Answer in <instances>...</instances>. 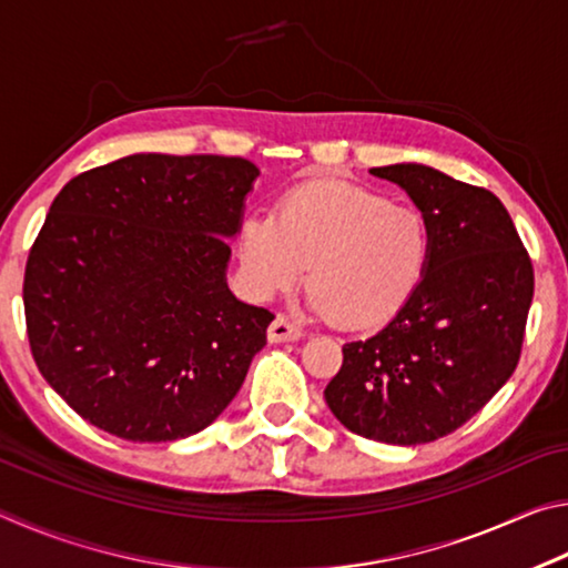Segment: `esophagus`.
I'll return each mask as SVG.
<instances>
[{
  "instance_id": "1",
  "label": "esophagus",
  "mask_w": 568,
  "mask_h": 568,
  "mask_svg": "<svg viewBox=\"0 0 568 568\" xmlns=\"http://www.w3.org/2000/svg\"><path fill=\"white\" fill-rule=\"evenodd\" d=\"M303 335V331L297 328L293 321H287L285 315H277V318L271 323V328H267V341L271 343H291L297 341Z\"/></svg>"
}]
</instances>
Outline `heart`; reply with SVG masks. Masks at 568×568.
<instances>
[{
	"label": "heart",
	"instance_id": "heart-1",
	"mask_svg": "<svg viewBox=\"0 0 568 568\" xmlns=\"http://www.w3.org/2000/svg\"><path fill=\"white\" fill-rule=\"evenodd\" d=\"M245 291L267 301L305 275L307 305L348 328H376L416 293L430 261V230L418 210L341 180L295 187L273 215L237 230Z\"/></svg>",
	"mask_w": 568,
	"mask_h": 568
}]
</instances>
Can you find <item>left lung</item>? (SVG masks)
<instances>
[{"label": "left lung", "instance_id": "8db88e82", "mask_svg": "<svg viewBox=\"0 0 568 568\" xmlns=\"http://www.w3.org/2000/svg\"><path fill=\"white\" fill-rule=\"evenodd\" d=\"M430 230L416 293L386 328L343 345L325 403L345 428L393 446L430 444L491 400L516 371L534 267L494 192L418 162L373 168Z\"/></svg>", "mask_w": 568, "mask_h": 568}]
</instances>
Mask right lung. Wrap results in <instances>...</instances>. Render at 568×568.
I'll list each match as a JSON object with an SVG mask.
<instances>
[{
	"mask_svg": "<svg viewBox=\"0 0 568 568\" xmlns=\"http://www.w3.org/2000/svg\"><path fill=\"white\" fill-rule=\"evenodd\" d=\"M261 175L220 155H130L54 197L24 271L34 363L108 434L207 428L263 351L273 313L230 293V245Z\"/></svg>",
	"mask_w": 568,
	"mask_h": 568,
	"instance_id": "right-lung-1",
	"label": "right lung"
}]
</instances>
